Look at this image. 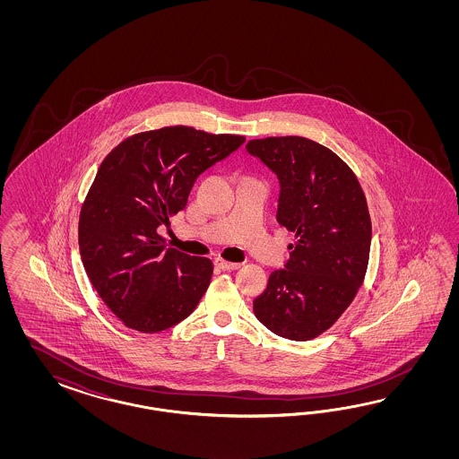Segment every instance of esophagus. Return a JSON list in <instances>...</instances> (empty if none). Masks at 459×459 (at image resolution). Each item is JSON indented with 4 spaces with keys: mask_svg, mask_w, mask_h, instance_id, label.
Instances as JSON below:
<instances>
[{
    "mask_svg": "<svg viewBox=\"0 0 459 459\" xmlns=\"http://www.w3.org/2000/svg\"><path fill=\"white\" fill-rule=\"evenodd\" d=\"M215 265L221 267L222 271H236L240 267V263H229V261H223V259H217Z\"/></svg>",
    "mask_w": 459,
    "mask_h": 459,
    "instance_id": "obj_1",
    "label": "esophagus"
}]
</instances>
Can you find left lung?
<instances>
[{
    "mask_svg": "<svg viewBox=\"0 0 459 459\" xmlns=\"http://www.w3.org/2000/svg\"><path fill=\"white\" fill-rule=\"evenodd\" d=\"M247 153L279 180L278 222L298 240L284 269L254 299V315L282 338L305 342L342 316L363 282L372 222L353 171L301 136L254 139Z\"/></svg>",
    "mask_w": 459,
    "mask_h": 459,
    "instance_id": "obj_1",
    "label": "left lung"
}]
</instances>
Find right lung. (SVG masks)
<instances>
[{"label":"right lung","mask_w":459,"mask_h":459,"mask_svg":"<svg viewBox=\"0 0 459 459\" xmlns=\"http://www.w3.org/2000/svg\"><path fill=\"white\" fill-rule=\"evenodd\" d=\"M246 138L171 126L117 144L98 169L79 219L85 273L112 313L143 333L194 313L213 265L167 249L158 227L186 207L195 180Z\"/></svg>","instance_id":"right-lung-1"}]
</instances>
